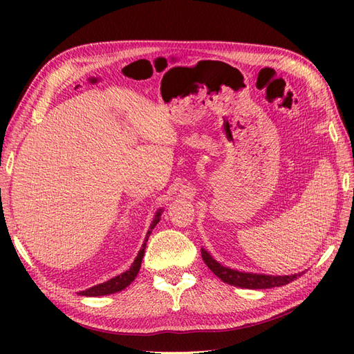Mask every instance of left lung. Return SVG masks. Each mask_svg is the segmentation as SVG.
<instances>
[{"label": "left lung", "mask_w": 354, "mask_h": 354, "mask_svg": "<svg viewBox=\"0 0 354 354\" xmlns=\"http://www.w3.org/2000/svg\"><path fill=\"white\" fill-rule=\"evenodd\" d=\"M201 254H202V260L205 261L208 269L216 274L218 279H221L223 282H226L229 285L246 288V289H269L274 286H283V285H288L289 282L298 279V277L304 273L301 272L295 274L272 276V274H261V273H252V272H239L220 264L217 260H214L212 255L207 250L201 248Z\"/></svg>", "instance_id": "1"}]
</instances>
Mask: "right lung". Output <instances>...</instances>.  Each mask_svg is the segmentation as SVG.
<instances>
[{
  "mask_svg": "<svg viewBox=\"0 0 354 354\" xmlns=\"http://www.w3.org/2000/svg\"><path fill=\"white\" fill-rule=\"evenodd\" d=\"M162 211H164V208H159V209L155 212V217H153V220H152V223H151V226H149V230H147V233H146V238H145V241H143L142 248H140V251H138V254H137V257H136V260H134V263L131 264L130 269H128V270L124 272V273H121V274H118V276L112 277V279H109V281L103 282V283L91 286V288H88V289H85V291H80L78 294L82 295V297H102V295H109V294L120 292V291H122V289H125L128 285H130V283L136 279V276L138 274V270H140L142 260H143L145 250H146V242H147L149 236H151V233H152V230L155 229L156 224L159 223L160 214H162Z\"/></svg>",
  "mask_w": 354,
  "mask_h": 354,
  "instance_id": "1",
  "label": "right lung"
}]
</instances>
